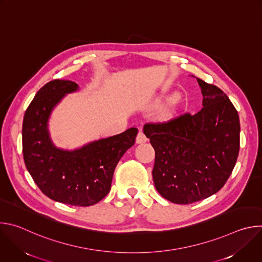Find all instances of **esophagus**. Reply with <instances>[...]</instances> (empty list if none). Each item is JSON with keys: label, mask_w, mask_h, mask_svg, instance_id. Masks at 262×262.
Listing matches in <instances>:
<instances>
[{"label": "esophagus", "mask_w": 262, "mask_h": 262, "mask_svg": "<svg viewBox=\"0 0 262 262\" xmlns=\"http://www.w3.org/2000/svg\"><path fill=\"white\" fill-rule=\"evenodd\" d=\"M147 140H148V139H147L146 135H145L143 132H139V134H138V136H137V139H136V142H137L138 144H141V143H145Z\"/></svg>", "instance_id": "obj_1"}]
</instances>
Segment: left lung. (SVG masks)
Listing matches in <instances>:
<instances>
[{
    "instance_id": "8db88e82",
    "label": "left lung",
    "mask_w": 262,
    "mask_h": 262,
    "mask_svg": "<svg viewBox=\"0 0 262 262\" xmlns=\"http://www.w3.org/2000/svg\"><path fill=\"white\" fill-rule=\"evenodd\" d=\"M203 107L163 123H147L144 134L156 151L157 191L176 204L208 198L225 184L239 151V118L228 96L197 78Z\"/></svg>"
}]
</instances>
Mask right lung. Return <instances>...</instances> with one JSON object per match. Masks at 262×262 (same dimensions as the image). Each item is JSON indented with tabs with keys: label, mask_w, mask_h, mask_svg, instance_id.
<instances>
[{
	"label": "right lung",
	"mask_w": 262,
	"mask_h": 262,
	"mask_svg": "<svg viewBox=\"0 0 262 262\" xmlns=\"http://www.w3.org/2000/svg\"><path fill=\"white\" fill-rule=\"evenodd\" d=\"M78 90L77 83L54 80L36 93L24 117L23 154L29 173L46 196L69 205L90 206L110 192L114 170L135 144L138 128L73 150L57 147L51 139L49 119L64 96Z\"/></svg>",
	"instance_id": "right-lung-1"
}]
</instances>
